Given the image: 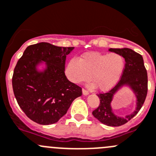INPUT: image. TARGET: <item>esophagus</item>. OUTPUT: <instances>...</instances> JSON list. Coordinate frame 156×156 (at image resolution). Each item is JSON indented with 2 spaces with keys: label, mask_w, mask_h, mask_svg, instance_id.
I'll return each instance as SVG.
<instances>
[{
  "label": "esophagus",
  "mask_w": 156,
  "mask_h": 156,
  "mask_svg": "<svg viewBox=\"0 0 156 156\" xmlns=\"http://www.w3.org/2000/svg\"><path fill=\"white\" fill-rule=\"evenodd\" d=\"M82 91H83V94L85 95V96H87V95H88V94H89V92L87 91V90H84V89H83Z\"/></svg>",
  "instance_id": "1"
}]
</instances>
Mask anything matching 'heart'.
Here are the masks:
<instances>
[{
    "label": "heart",
    "mask_w": 156,
    "mask_h": 156,
    "mask_svg": "<svg viewBox=\"0 0 156 156\" xmlns=\"http://www.w3.org/2000/svg\"><path fill=\"white\" fill-rule=\"evenodd\" d=\"M124 59L116 53L88 52L79 59L72 58L67 63L65 74L67 79L78 84L89 79L93 80L101 91L113 88L120 80L124 69Z\"/></svg>",
    "instance_id": "obj_1"
}]
</instances>
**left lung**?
Wrapping results in <instances>:
<instances>
[{"mask_svg":"<svg viewBox=\"0 0 156 156\" xmlns=\"http://www.w3.org/2000/svg\"><path fill=\"white\" fill-rule=\"evenodd\" d=\"M109 50L121 55L125 59V66L118 83L107 93L97 94L99 98V105L93 111V115L105 125L120 126L126 123L139 112L146 100L148 92L147 71L144 66L142 57L134 50L129 48H110ZM124 85H128L133 90L136 96L137 103L136 109L133 113L122 118L117 117L113 113L111 108V102L115 92Z\"/></svg>","mask_w":156,"mask_h":156,"instance_id":"1","label":"left lung"}]
</instances>
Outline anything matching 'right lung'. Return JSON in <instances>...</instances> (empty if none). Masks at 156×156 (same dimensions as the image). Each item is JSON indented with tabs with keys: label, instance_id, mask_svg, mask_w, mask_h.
I'll return each instance as SVG.
<instances>
[{
	"label": "right lung",
	"instance_id": "1",
	"mask_svg": "<svg viewBox=\"0 0 156 156\" xmlns=\"http://www.w3.org/2000/svg\"><path fill=\"white\" fill-rule=\"evenodd\" d=\"M74 47H57L49 43L28 46L14 70L12 87L17 102L27 116L41 125L57 122L67 112L82 88L65 75L66 57ZM41 61L47 68L36 69Z\"/></svg>",
	"mask_w": 156,
	"mask_h": 156
}]
</instances>
